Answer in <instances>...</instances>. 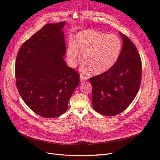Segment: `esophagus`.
<instances>
[{"label": "esophagus", "mask_w": 160, "mask_h": 160, "mask_svg": "<svg viewBox=\"0 0 160 160\" xmlns=\"http://www.w3.org/2000/svg\"><path fill=\"white\" fill-rule=\"evenodd\" d=\"M87 79H88V77H87L85 75H84L83 74H81V75H80V81H86Z\"/></svg>", "instance_id": "34e87169"}]
</instances>
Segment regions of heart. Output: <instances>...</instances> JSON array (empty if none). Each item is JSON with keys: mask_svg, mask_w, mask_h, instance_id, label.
<instances>
[{"mask_svg": "<svg viewBox=\"0 0 160 160\" xmlns=\"http://www.w3.org/2000/svg\"><path fill=\"white\" fill-rule=\"evenodd\" d=\"M122 50V42L115 35L88 29L77 35L73 45L67 49V57L72 67L83 54V68L91 69L94 74H101L109 70L117 62Z\"/></svg>", "mask_w": 160, "mask_h": 160, "instance_id": "heart-1", "label": "heart"}]
</instances>
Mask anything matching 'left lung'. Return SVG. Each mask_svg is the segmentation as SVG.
Wrapping results in <instances>:
<instances>
[{
  "instance_id": "left-lung-1",
  "label": "left lung",
  "mask_w": 160,
  "mask_h": 160,
  "mask_svg": "<svg viewBox=\"0 0 160 160\" xmlns=\"http://www.w3.org/2000/svg\"><path fill=\"white\" fill-rule=\"evenodd\" d=\"M123 39L117 62L103 73L92 77V103L94 109L105 116L122 113L138 94L142 80V61L129 38L119 32Z\"/></svg>"
}]
</instances>
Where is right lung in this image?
I'll list each match as a JSON object with an SVG mask.
<instances>
[{
    "instance_id": "add662e5",
    "label": "right lung",
    "mask_w": 160,
    "mask_h": 160,
    "mask_svg": "<svg viewBox=\"0 0 160 160\" xmlns=\"http://www.w3.org/2000/svg\"><path fill=\"white\" fill-rule=\"evenodd\" d=\"M65 22L47 24L19 49L16 85L27 105L37 115L54 118L64 113L79 83V74L65 63Z\"/></svg>"
}]
</instances>
